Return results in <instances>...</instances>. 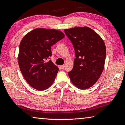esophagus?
Segmentation results:
<instances>
[{
	"instance_id": "obj_1",
	"label": "esophagus",
	"mask_w": 125,
	"mask_h": 125,
	"mask_svg": "<svg viewBox=\"0 0 125 125\" xmlns=\"http://www.w3.org/2000/svg\"><path fill=\"white\" fill-rule=\"evenodd\" d=\"M60 68L61 69H63L64 68V65H61V66H60Z\"/></svg>"
}]
</instances>
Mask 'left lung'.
<instances>
[{
	"instance_id": "left-lung-1",
	"label": "left lung",
	"mask_w": 125,
	"mask_h": 125,
	"mask_svg": "<svg viewBox=\"0 0 125 125\" xmlns=\"http://www.w3.org/2000/svg\"><path fill=\"white\" fill-rule=\"evenodd\" d=\"M75 52L73 67L68 73L72 83L85 90L92 86L99 78L104 68L106 50L102 38L87 27L65 29Z\"/></svg>"
}]
</instances>
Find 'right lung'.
Returning <instances> with one entry per match:
<instances>
[{"instance_id":"obj_1","label":"right lung","mask_w":125,"mask_h":125,"mask_svg":"<svg viewBox=\"0 0 125 125\" xmlns=\"http://www.w3.org/2000/svg\"><path fill=\"white\" fill-rule=\"evenodd\" d=\"M65 37L60 31L36 28L22 38L19 46L18 64L23 77L30 85L43 91L52 85L58 68L51 60V47Z\"/></svg>"}]
</instances>
